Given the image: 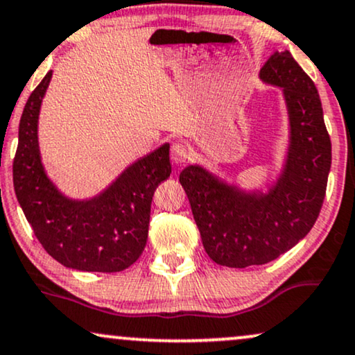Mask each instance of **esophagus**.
I'll list each match as a JSON object with an SVG mask.
<instances>
[{"mask_svg": "<svg viewBox=\"0 0 355 355\" xmlns=\"http://www.w3.org/2000/svg\"><path fill=\"white\" fill-rule=\"evenodd\" d=\"M171 159L176 164H184L187 159H189V150L184 143H174L171 146Z\"/></svg>", "mask_w": 355, "mask_h": 355, "instance_id": "1", "label": "esophagus"}]
</instances>
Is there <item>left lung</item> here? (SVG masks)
I'll use <instances>...</instances> for the list:
<instances>
[{"label": "left lung", "mask_w": 355, "mask_h": 355, "mask_svg": "<svg viewBox=\"0 0 355 355\" xmlns=\"http://www.w3.org/2000/svg\"><path fill=\"white\" fill-rule=\"evenodd\" d=\"M282 87L290 115V148L277 184L243 192L200 166L179 176L207 255L222 266L263 265L308 235L324 202L331 169V138L314 82L288 51L275 52L260 71Z\"/></svg>", "instance_id": "left-lung-1"}]
</instances>
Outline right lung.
Wrapping results in <instances>:
<instances>
[{
    "mask_svg": "<svg viewBox=\"0 0 355 355\" xmlns=\"http://www.w3.org/2000/svg\"><path fill=\"white\" fill-rule=\"evenodd\" d=\"M51 77L52 71L29 95L21 115L12 161L16 198L44 250L59 263L80 271H121L144 250L153 194L171 174L169 144L131 164L97 198L67 199L46 176L39 155V108Z\"/></svg>",
    "mask_w": 355,
    "mask_h": 355,
    "instance_id": "right-lung-1",
    "label": "right lung"
}]
</instances>
